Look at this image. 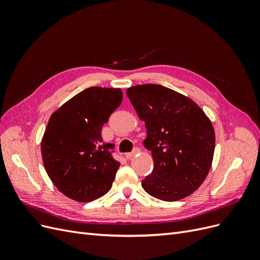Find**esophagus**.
<instances>
[{
	"instance_id": "34e87169",
	"label": "esophagus",
	"mask_w": 260,
	"mask_h": 260,
	"mask_svg": "<svg viewBox=\"0 0 260 260\" xmlns=\"http://www.w3.org/2000/svg\"><path fill=\"white\" fill-rule=\"evenodd\" d=\"M139 152H140V148H139V147H136L135 149H133L132 152H130V153H127V154H125V158H127V159H130V158H132V157L135 156V155H137Z\"/></svg>"
}]
</instances>
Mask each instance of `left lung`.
Wrapping results in <instances>:
<instances>
[{
	"mask_svg": "<svg viewBox=\"0 0 260 260\" xmlns=\"http://www.w3.org/2000/svg\"><path fill=\"white\" fill-rule=\"evenodd\" d=\"M132 106L144 120V146L154 168L142 187L155 199L176 202L192 194L205 180L215 152L210 120L192 100L159 84L127 90Z\"/></svg>",
	"mask_w": 260,
	"mask_h": 260,
	"instance_id": "8db88e82",
	"label": "left lung"
}]
</instances>
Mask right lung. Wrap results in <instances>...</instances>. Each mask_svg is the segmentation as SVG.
<instances>
[{"mask_svg": "<svg viewBox=\"0 0 260 260\" xmlns=\"http://www.w3.org/2000/svg\"><path fill=\"white\" fill-rule=\"evenodd\" d=\"M121 101L120 89L91 86L51 116L41 143L43 164L69 199L88 203L112 188L120 162L113 157L115 144L103 142L102 128Z\"/></svg>", "mask_w": 260, "mask_h": 260, "instance_id": "1", "label": "right lung"}]
</instances>
